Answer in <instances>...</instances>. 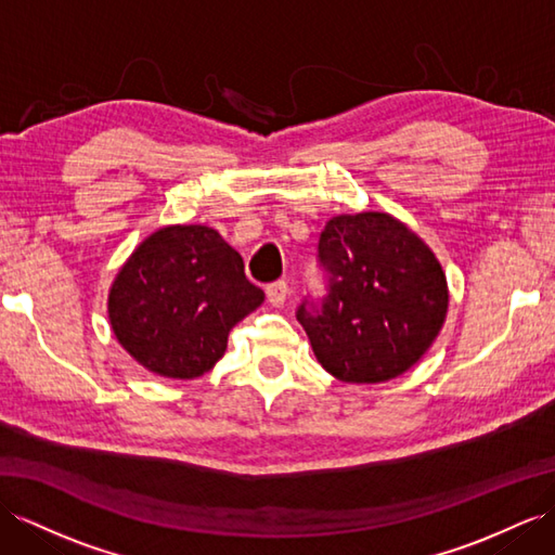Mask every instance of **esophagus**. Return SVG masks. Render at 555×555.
<instances>
[{"label": "esophagus", "instance_id": "obj_1", "mask_svg": "<svg viewBox=\"0 0 555 555\" xmlns=\"http://www.w3.org/2000/svg\"><path fill=\"white\" fill-rule=\"evenodd\" d=\"M286 297H288V283L286 281L269 283V286H267V300H269V305L281 307L283 302H286Z\"/></svg>", "mask_w": 555, "mask_h": 555}]
</instances>
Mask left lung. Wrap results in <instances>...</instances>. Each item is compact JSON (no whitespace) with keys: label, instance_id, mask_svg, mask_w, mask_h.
Segmentation results:
<instances>
[{"label":"left lung","instance_id":"obj_1","mask_svg":"<svg viewBox=\"0 0 555 555\" xmlns=\"http://www.w3.org/2000/svg\"><path fill=\"white\" fill-rule=\"evenodd\" d=\"M323 295L295 317L319 363L343 382L399 377L436 339L448 286L424 241L387 212L337 216L319 236Z\"/></svg>","mask_w":555,"mask_h":555}]
</instances>
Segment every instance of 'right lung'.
Wrapping results in <instances>:
<instances>
[{
  "label": "right lung",
  "instance_id": "1",
  "mask_svg": "<svg viewBox=\"0 0 555 555\" xmlns=\"http://www.w3.org/2000/svg\"><path fill=\"white\" fill-rule=\"evenodd\" d=\"M264 302L241 255L204 224L164 227L142 241L109 291L121 347L147 371L192 379L210 371L234 325Z\"/></svg>",
  "mask_w": 555,
  "mask_h": 555
}]
</instances>
